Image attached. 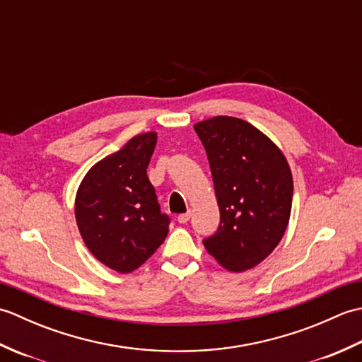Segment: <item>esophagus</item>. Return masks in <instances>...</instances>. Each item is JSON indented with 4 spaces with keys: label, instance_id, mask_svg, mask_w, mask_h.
Listing matches in <instances>:
<instances>
[{
    "label": "esophagus",
    "instance_id": "1",
    "mask_svg": "<svg viewBox=\"0 0 362 362\" xmlns=\"http://www.w3.org/2000/svg\"><path fill=\"white\" fill-rule=\"evenodd\" d=\"M189 216H191V211L188 210L187 213H183V214H179V216H177V221L180 222V224H187V222L189 221Z\"/></svg>",
    "mask_w": 362,
    "mask_h": 362
}]
</instances>
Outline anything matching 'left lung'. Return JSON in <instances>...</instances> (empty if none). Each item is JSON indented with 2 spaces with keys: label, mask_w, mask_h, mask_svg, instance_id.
<instances>
[{
  "label": "left lung",
  "mask_w": 362,
  "mask_h": 362,
  "mask_svg": "<svg viewBox=\"0 0 362 362\" xmlns=\"http://www.w3.org/2000/svg\"><path fill=\"white\" fill-rule=\"evenodd\" d=\"M210 161L219 205L218 232L206 252L230 272L258 266L286 232L292 206V173L271 138L235 117H213L194 124Z\"/></svg>",
  "instance_id": "1"
}]
</instances>
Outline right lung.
<instances>
[{"label": "right lung", "instance_id": "add662e5", "mask_svg": "<svg viewBox=\"0 0 362 362\" xmlns=\"http://www.w3.org/2000/svg\"><path fill=\"white\" fill-rule=\"evenodd\" d=\"M157 132L135 135L88 169L76 193L74 216L93 257L119 274L140 267L169 232L148 165Z\"/></svg>", "mask_w": 362, "mask_h": 362}]
</instances>
